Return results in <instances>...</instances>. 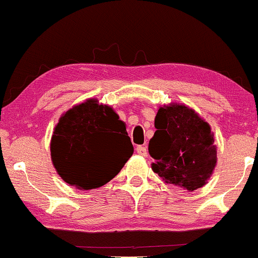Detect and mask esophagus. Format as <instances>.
<instances>
[{
    "instance_id": "esophagus-1",
    "label": "esophagus",
    "mask_w": 258,
    "mask_h": 258,
    "mask_svg": "<svg viewBox=\"0 0 258 258\" xmlns=\"http://www.w3.org/2000/svg\"><path fill=\"white\" fill-rule=\"evenodd\" d=\"M136 151H137V153L140 154V156H143V157L147 156V153H148L147 147H146V146H137Z\"/></svg>"
}]
</instances>
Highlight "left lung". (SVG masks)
Here are the masks:
<instances>
[{
    "label": "left lung",
    "instance_id": "obj_1",
    "mask_svg": "<svg viewBox=\"0 0 258 258\" xmlns=\"http://www.w3.org/2000/svg\"><path fill=\"white\" fill-rule=\"evenodd\" d=\"M154 127L148 146L153 172L188 191L204 186L218 162L210 124L193 108L170 102L158 108Z\"/></svg>",
    "mask_w": 258,
    "mask_h": 258
}]
</instances>
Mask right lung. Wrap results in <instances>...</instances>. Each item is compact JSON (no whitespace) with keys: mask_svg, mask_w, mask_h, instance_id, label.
<instances>
[{"mask_svg":"<svg viewBox=\"0 0 258 258\" xmlns=\"http://www.w3.org/2000/svg\"><path fill=\"white\" fill-rule=\"evenodd\" d=\"M134 154L126 123L111 106L88 99L64 112L50 140L56 173L72 186L90 190L120 173Z\"/></svg>","mask_w":258,"mask_h":258,"instance_id":"right-lung-1","label":"right lung"}]
</instances>
